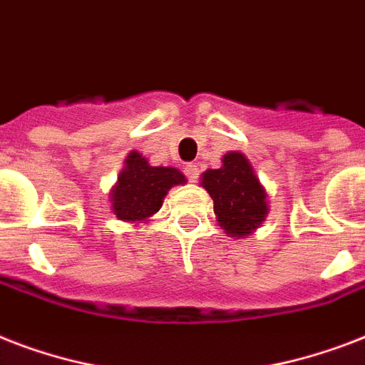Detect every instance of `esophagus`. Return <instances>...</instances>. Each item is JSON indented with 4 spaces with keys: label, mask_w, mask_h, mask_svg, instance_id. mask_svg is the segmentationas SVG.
<instances>
[{
    "label": "esophagus",
    "mask_w": 365,
    "mask_h": 365,
    "mask_svg": "<svg viewBox=\"0 0 365 365\" xmlns=\"http://www.w3.org/2000/svg\"><path fill=\"white\" fill-rule=\"evenodd\" d=\"M183 172H185V176H187L191 182H197V178H199V168H197V165L187 163V165L183 166Z\"/></svg>",
    "instance_id": "1"
}]
</instances>
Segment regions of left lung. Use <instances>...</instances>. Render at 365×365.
I'll list each match as a JSON object with an SVG mask.
<instances>
[{
    "label": "left lung",
    "mask_w": 365,
    "mask_h": 365,
    "mask_svg": "<svg viewBox=\"0 0 365 365\" xmlns=\"http://www.w3.org/2000/svg\"><path fill=\"white\" fill-rule=\"evenodd\" d=\"M202 187L210 193L214 214L225 233L244 237L265 220V189L242 153H227L222 168L206 170Z\"/></svg>",
    "instance_id": "obj_1"
}]
</instances>
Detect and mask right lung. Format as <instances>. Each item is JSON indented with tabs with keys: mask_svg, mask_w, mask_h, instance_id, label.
<instances>
[{
	"mask_svg": "<svg viewBox=\"0 0 365 365\" xmlns=\"http://www.w3.org/2000/svg\"><path fill=\"white\" fill-rule=\"evenodd\" d=\"M180 183H185L182 172L170 166H149L142 155L132 151L111 193L113 212L123 222H143L163 206L166 191Z\"/></svg>",
	"mask_w": 365,
	"mask_h": 365,
	"instance_id": "obj_1",
	"label": "right lung"
}]
</instances>
